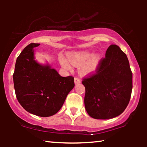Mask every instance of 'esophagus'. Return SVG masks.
<instances>
[{
  "instance_id": "1",
  "label": "esophagus",
  "mask_w": 147,
  "mask_h": 147,
  "mask_svg": "<svg viewBox=\"0 0 147 147\" xmlns=\"http://www.w3.org/2000/svg\"><path fill=\"white\" fill-rule=\"evenodd\" d=\"M74 82H75L76 84H80L81 83V80H80V79H79L78 78H75V79H74Z\"/></svg>"
}]
</instances>
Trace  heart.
<instances>
[{
    "instance_id": "heart-1",
    "label": "heart",
    "mask_w": 147,
    "mask_h": 147,
    "mask_svg": "<svg viewBox=\"0 0 147 147\" xmlns=\"http://www.w3.org/2000/svg\"><path fill=\"white\" fill-rule=\"evenodd\" d=\"M92 53L90 52H78V53H74L70 55L69 59L70 63L76 67L80 66V74L82 75H88L96 71L101 60V56L100 55H94L92 58ZM61 63L65 69L68 70L71 69V65L65 58H62L61 59Z\"/></svg>"
}]
</instances>
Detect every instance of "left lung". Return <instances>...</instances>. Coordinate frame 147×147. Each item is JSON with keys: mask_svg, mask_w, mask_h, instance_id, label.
<instances>
[{"mask_svg": "<svg viewBox=\"0 0 147 147\" xmlns=\"http://www.w3.org/2000/svg\"><path fill=\"white\" fill-rule=\"evenodd\" d=\"M82 84L85 108L92 118L106 120L119 116L129 103L132 89L127 56L118 45H110L96 74L83 78Z\"/></svg>", "mask_w": 147, "mask_h": 147, "instance_id": "8db88e82", "label": "left lung"}]
</instances>
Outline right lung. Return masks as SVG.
Listing matches in <instances>:
<instances>
[{
	"mask_svg": "<svg viewBox=\"0 0 147 147\" xmlns=\"http://www.w3.org/2000/svg\"><path fill=\"white\" fill-rule=\"evenodd\" d=\"M31 43L24 49L15 63L13 82L15 94L23 108L29 113L48 117L57 113L74 86L72 76L62 77L50 65L35 60Z\"/></svg>",
	"mask_w": 147,
	"mask_h": 147,
	"instance_id": "add662e5",
	"label": "right lung"
}]
</instances>
